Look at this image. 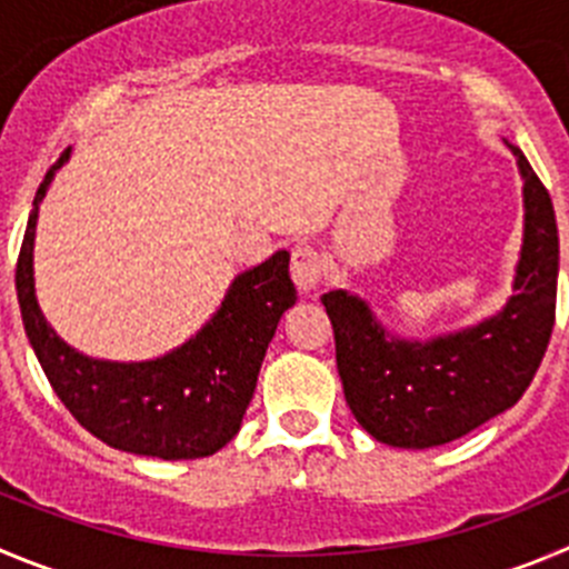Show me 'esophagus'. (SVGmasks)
<instances>
[{"mask_svg":"<svg viewBox=\"0 0 569 569\" xmlns=\"http://www.w3.org/2000/svg\"><path fill=\"white\" fill-rule=\"evenodd\" d=\"M322 272H326V267H322V254L317 252L315 247L300 243V247L291 249V280H295L297 289L315 291L317 286H320Z\"/></svg>","mask_w":569,"mask_h":569,"instance_id":"34e87169","label":"esophagus"}]
</instances>
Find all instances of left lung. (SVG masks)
Segmentation results:
<instances>
[{
    "instance_id": "obj_1",
    "label": "left lung",
    "mask_w": 569,
    "mask_h": 569,
    "mask_svg": "<svg viewBox=\"0 0 569 569\" xmlns=\"http://www.w3.org/2000/svg\"><path fill=\"white\" fill-rule=\"evenodd\" d=\"M511 151L525 182V232L502 311L418 342L387 331L362 297L322 295L345 401L381 443L429 449L463 438L517 405L539 370L556 322L559 230L550 193L522 151Z\"/></svg>"
}]
</instances>
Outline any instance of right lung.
Segmentation results:
<instances>
[{"label":"right lung","mask_w":569,"mask_h":569,"mask_svg":"<svg viewBox=\"0 0 569 569\" xmlns=\"http://www.w3.org/2000/svg\"><path fill=\"white\" fill-rule=\"evenodd\" d=\"M67 159L69 148L36 190L16 263L21 322L44 376L76 421L120 452L159 460L216 455L241 429L269 342L283 311L297 300L289 252L280 249L238 274L219 311L171 353L148 362L83 357L44 320L33 280L39 204Z\"/></svg>","instance_id":"right-lung-1"}]
</instances>
